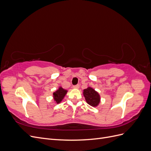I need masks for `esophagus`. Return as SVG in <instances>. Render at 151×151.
Masks as SVG:
<instances>
[{
    "mask_svg": "<svg viewBox=\"0 0 151 151\" xmlns=\"http://www.w3.org/2000/svg\"><path fill=\"white\" fill-rule=\"evenodd\" d=\"M73 88L74 89H77L79 88V85H76V86H73Z\"/></svg>",
    "mask_w": 151,
    "mask_h": 151,
    "instance_id": "34e87169",
    "label": "esophagus"
}]
</instances>
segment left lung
<instances>
[{
    "instance_id": "1",
    "label": "left lung",
    "mask_w": 151,
    "mask_h": 151,
    "mask_svg": "<svg viewBox=\"0 0 151 151\" xmlns=\"http://www.w3.org/2000/svg\"><path fill=\"white\" fill-rule=\"evenodd\" d=\"M83 95L87 103L91 106H98L101 101L99 94L91 87H88V88L83 90Z\"/></svg>"
}]
</instances>
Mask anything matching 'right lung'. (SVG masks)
<instances>
[{
    "instance_id": "obj_1",
    "label": "right lung",
    "mask_w": 151,
    "mask_h": 151,
    "mask_svg": "<svg viewBox=\"0 0 151 151\" xmlns=\"http://www.w3.org/2000/svg\"><path fill=\"white\" fill-rule=\"evenodd\" d=\"M67 92L68 91L63 89L62 86L59 87L58 89L53 93V98L55 103L57 104L61 103L63 98L65 96Z\"/></svg>"
}]
</instances>
